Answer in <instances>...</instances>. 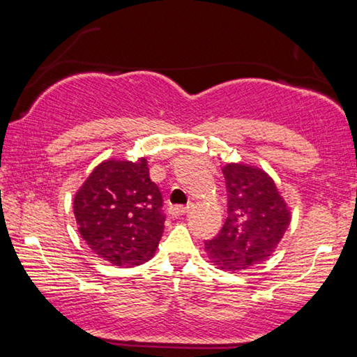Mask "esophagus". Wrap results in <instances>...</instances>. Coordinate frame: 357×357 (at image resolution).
Returning <instances> with one entry per match:
<instances>
[{
    "label": "esophagus",
    "mask_w": 357,
    "mask_h": 357,
    "mask_svg": "<svg viewBox=\"0 0 357 357\" xmlns=\"http://www.w3.org/2000/svg\"><path fill=\"white\" fill-rule=\"evenodd\" d=\"M189 211H190L189 204H187V206H183V204H174V206L170 208V214L173 217H181V215H184V214L189 213Z\"/></svg>",
    "instance_id": "1"
}]
</instances>
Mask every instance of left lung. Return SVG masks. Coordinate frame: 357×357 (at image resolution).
<instances>
[{"mask_svg": "<svg viewBox=\"0 0 357 357\" xmlns=\"http://www.w3.org/2000/svg\"><path fill=\"white\" fill-rule=\"evenodd\" d=\"M228 217L220 233L204 243L209 263L222 271H245L266 261L291 222V209L261 167L229 162L223 167Z\"/></svg>", "mask_w": 357, "mask_h": 357, "instance_id": "8db88e82", "label": "left lung"}]
</instances>
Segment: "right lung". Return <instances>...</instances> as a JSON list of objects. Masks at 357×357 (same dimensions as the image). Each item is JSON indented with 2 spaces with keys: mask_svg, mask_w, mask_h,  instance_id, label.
I'll use <instances>...</instances> for the list:
<instances>
[{
  "mask_svg": "<svg viewBox=\"0 0 357 357\" xmlns=\"http://www.w3.org/2000/svg\"><path fill=\"white\" fill-rule=\"evenodd\" d=\"M162 193L149 178L146 157L107 159L74 195L78 233L96 255L119 268L154 257L164 233Z\"/></svg>",
  "mask_w": 357,
  "mask_h": 357,
  "instance_id": "right-lung-1",
  "label": "right lung"
}]
</instances>
